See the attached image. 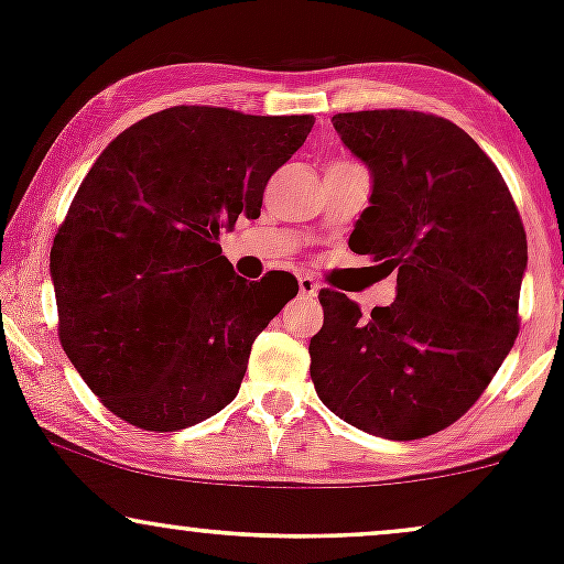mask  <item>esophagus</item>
I'll return each instance as SVG.
<instances>
[{
	"label": "esophagus",
	"mask_w": 564,
	"mask_h": 564,
	"mask_svg": "<svg viewBox=\"0 0 564 564\" xmlns=\"http://www.w3.org/2000/svg\"><path fill=\"white\" fill-rule=\"evenodd\" d=\"M318 291H321V286L313 281V278L300 275V294L302 296H315V294H318Z\"/></svg>",
	"instance_id": "1"
}]
</instances>
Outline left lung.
Returning a JSON list of instances; mask_svg holds the SVG:
<instances>
[{
  "label": "left lung",
  "mask_w": 564,
  "mask_h": 564,
  "mask_svg": "<svg viewBox=\"0 0 564 564\" xmlns=\"http://www.w3.org/2000/svg\"><path fill=\"white\" fill-rule=\"evenodd\" d=\"M332 121L371 172L349 249L398 270V289L371 315L323 289L310 377L323 405L368 435H435L475 405L514 345L525 230L501 172L453 121L419 111Z\"/></svg>",
  "instance_id": "1"
}]
</instances>
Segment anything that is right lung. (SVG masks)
<instances>
[{
	"label": "right lung",
	"mask_w": 564,
	"mask_h": 564,
	"mask_svg": "<svg viewBox=\"0 0 564 564\" xmlns=\"http://www.w3.org/2000/svg\"><path fill=\"white\" fill-rule=\"evenodd\" d=\"M313 116L177 106L108 142L50 251L61 341L108 411L151 432L215 416L241 390L296 278L249 283L219 230L257 219Z\"/></svg>",
	"instance_id": "right-lung-1"
}]
</instances>
